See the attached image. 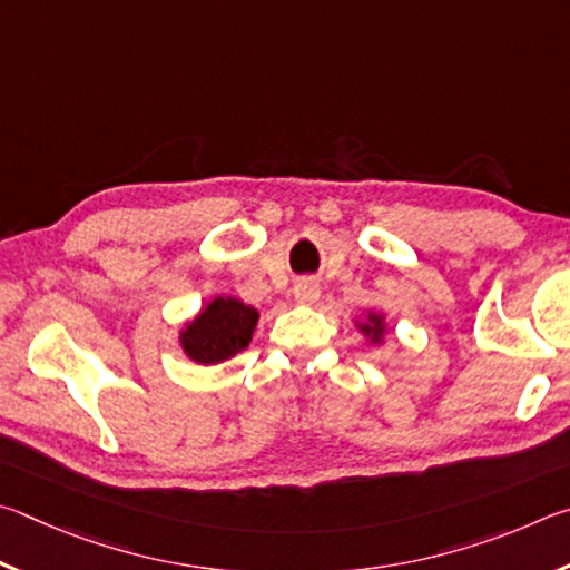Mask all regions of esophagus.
Masks as SVG:
<instances>
[{
  "label": "esophagus",
  "instance_id": "obj_1",
  "mask_svg": "<svg viewBox=\"0 0 570 570\" xmlns=\"http://www.w3.org/2000/svg\"><path fill=\"white\" fill-rule=\"evenodd\" d=\"M317 295H321V287H317L315 279H301L295 285V301L297 303H315Z\"/></svg>",
  "mask_w": 570,
  "mask_h": 570
}]
</instances>
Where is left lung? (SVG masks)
I'll return each mask as SVG.
<instances>
[{
	"mask_svg": "<svg viewBox=\"0 0 570 570\" xmlns=\"http://www.w3.org/2000/svg\"><path fill=\"white\" fill-rule=\"evenodd\" d=\"M363 331L373 335V343H375V341H381V333H383V323H381V317H377V315H371V325H363Z\"/></svg>",
	"mask_w": 570,
	"mask_h": 570,
	"instance_id": "8db88e82",
	"label": "left lung"
}]
</instances>
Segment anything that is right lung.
Returning <instances> with one entry per match:
<instances>
[{
    "instance_id": "obj_1",
    "label": "right lung",
    "mask_w": 570,
    "mask_h": 570,
    "mask_svg": "<svg viewBox=\"0 0 570 570\" xmlns=\"http://www.w3.org/2000/svg\"><path fill=\"white\" fill-rule=\"evenodd\" d=\"M257 311L235 297H217L183 331V347L195 363L215 365L245 351L253 341Z\"/></svg>"
}]
</instances>
